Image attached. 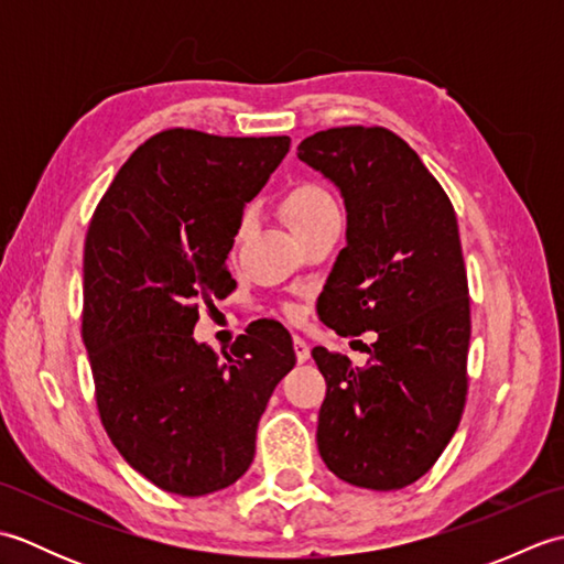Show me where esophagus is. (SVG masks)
<instances>
[{
  "instance_id": "1",
  "label": "esophagus",
  "mask_w": 564,
  "mask_h": 564,
  "mask_svg": "<svg viewBox=\"0 0 564 564\" xmlns=\"http://www.w3.org/2000/svg\"><path fill=\"white\" fill-rule=\"evenodd\" d=\"M293 349H295V358H297V364H305L307 358H310V346H307V341L303 339V337H293Z\"/></svg>"
}]
</instances>
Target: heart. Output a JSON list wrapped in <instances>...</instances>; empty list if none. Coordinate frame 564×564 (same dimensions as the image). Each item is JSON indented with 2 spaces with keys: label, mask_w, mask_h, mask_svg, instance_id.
<instances>
[{
  "label": "heart",
  "mask_w": 564,
  "mask_h": 564,
  "mask_svg": "<svg viewBox=\"0 0 564 564\" xmlns=\"http://www.w3.org/2000/svg\"><path fill=\"white\" fill-rule=\"evenodd\" d=\"M281 213L285 223L291 225V230L295 235H303L310 227L317 225L319 220L329 218V215H337L339 206L329 191L317 184V182H301L291 186L285 191L283 198H281ZM249 227V213L242 215V220H239V235H242ZM285 313L291 317H297V307L289 305L285 307Z\"/></svg>",
  "instance_id": "obj_1"
}]
</instances>
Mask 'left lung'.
Segmentation results:
<instances>
[{
    "label": "left lung",
    "mask_w": 564,
    "mask_h": 564,
    "mask_svg": "<svg viewBox=\"0 0 564 564\" xmlns=\"http://www.w3.org/2000/svg\"><path fill=\"white\" fill-rule=\"evenodd\" d=\"M297 158L339 186L349 227L327 279L322 322L378 339L368 366L325 346L317 446L339 480L390 492L426 475L467 398L470 297L458 220L446 191L392 130H319Z\"/></svg>",
    "instance_id": "left-lung-1"
}]
</instances>
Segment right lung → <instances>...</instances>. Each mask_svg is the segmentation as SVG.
Here are the masks:
<instances>
[{"instance_id":"1","label":"right lung","mask_w":564,"mask_h":564,"mask_svg":"<svg viewBox=\"0 0 564 564\" xmlns=\"http://www.w3.org/2000/svg\"><path fill=\"white\" fill-rule=\"evenodd\" d=\"M289 135L170 128L118 170L84 239L82 339L106 434L164 492L203 497L254 460L257 424L295 366L291 334L251 322L225 361L196 344L200 305L232 293L227 251Z\"/></svg>"}]
</instances>
